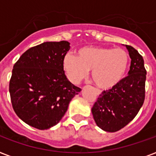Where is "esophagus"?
Listing matches in <instances>:
<instances>
[{"instance_id":"34e87169","label":"esophagus","mask_w":156,"mask_h":156,"mask_svg":"<svg viewBox=\"0 0 156 156\" xmlns=\"http://www.w3.org/2000/svg\"><path fill=\"white\" fill-rule=\"evenodd\" d=\"M95 93H96V94L99 95H100V94H101V91H100V90H98V89H95Z\"/></svg>"}]
</instances>
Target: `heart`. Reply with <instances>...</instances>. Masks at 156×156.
<instances>
[{"mask_svg": "<svg viewBox=\"0 0 156 156\" xmlns=\"http://www.w3.org/2000/svg\"><path fill=\"white\" fill-rule=\"evenodd\" d=\"M129 56L121 48L84 46L77 51V56L67 53L64 56L63 69L72 83L78 84L91 70V78L102 89L116 86L126 75Z\"/></svg>", "mask_w": 156, "mask_h": 156, "instance_id": "obj_1", "label": "heart"}]
</instances>
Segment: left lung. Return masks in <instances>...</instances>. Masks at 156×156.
Segmentation results:
<instances>
[{"instance_id":"left-lung-1","label":"left lung","mask_w":156,"mask_h":156,"mask_svg":"<svg viewBox=\"0 0 156 156\" xmlns=\"http://www.w3.org/2000/svg\"><path fill=\"white\" fill-rule=\"evenodd\" d=\"M126 47L131 58L128 76L112 89L104 90L91 108L96 125L107 132H116L128 125L145 100L147 70L143 56L132 46Z\"/></svg>"}]
</instances>
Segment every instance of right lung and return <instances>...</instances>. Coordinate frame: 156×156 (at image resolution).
I'll return each instance as SVG.
<instances>
[{
	"label": "right lung",
	"mask_w": 156,
	"mask_h": 156,
	"mask_svg": "<svg viewBox=\"0 0 156 156\" xmlns=\"http://www.w3.org/2000/svg\"><path fill=\"white\" fill-rule=\"evenodd\" d=\"M68 41L44 42L27 50L13 66L9 94L17 116L29 126L47 129L56 126L81 89L68 80L63 59Z\"/></svg>",
	"instance_id": "add662e5"
}]
</instances>
